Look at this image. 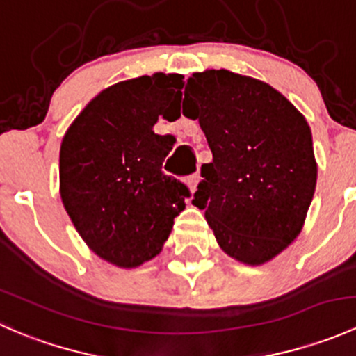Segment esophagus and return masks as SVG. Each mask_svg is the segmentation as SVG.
Segmentation results:
<instances>
[{"mask_svg":"<svg viewBox=\"0 0 356 356\" xmlns=\"http://www.w3.org/2000/svg\"><path fill=\"white\" fill-rule=\"evenodd\" d=\"M198 182H200V174H193L188 177V186L189 189H191V193L196 191V188H198Z\"/></svg>","mask_w":356,"mask_h":356,"instance_id":"1","label":"esophagus"}]
</instances>
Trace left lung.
I'll use <instances>...</instances> for the list:
<instances>
[{
    "mask_svg": "<svg viewBox=\"0 0 356 356\" xmlns=\"http://www.w3.org/2000/svg\"><path fill=\"white\" fill-rule=\"evenodd\" d=\"M181 99L213 155L193 204L229 257L272 260L301 232L317 184L307 118L267 82L225 68L193 74Z\"/></svg>",
    "mask_w": 356,
    "mask_h": 356,
    "instance_id": "1",
    "label": "left lung"
}]
</instances>
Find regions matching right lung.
<instances>
[{
	"label": "right lung",
	"instance_id": "obj_1",
	"mask_svg": "<svg viewBox=\"0 0 356 356\" xmlns=\"http://www.w3.org/2000/svg\"><path fill=\"white\" fill-rule=\"evenodd\" d=\"M182 75L117 82L72 122L60 148V195L72 224L103 260L134 268L155 258L189 189L161 170L174 146L153 125L182 96ZM168 113H163V108Z\"/></svg>",
	"mask_w": 356,
	"mask_h": 356
}]
</instances>
